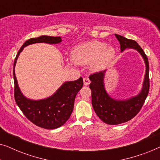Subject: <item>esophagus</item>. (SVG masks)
I'll return each instance as SVG.
<instances>
[{
  "label": "esophagus",
  "instance_id": "1",
  "mask_svg": "<svg viewBox=\"0 0 160 160\" xmlns=\"http://www.w3.org/2000/svg\"><path fill=\"white\" fill-rule=\"evenodd\" d=\"M83 81H84V84L85 86H87V85H89V83H90V80L89 79V78L87 77V76L83 78Z\"/></svg>",
  "mask_w": 160,
  "mask_h": 160
}]
</instances>
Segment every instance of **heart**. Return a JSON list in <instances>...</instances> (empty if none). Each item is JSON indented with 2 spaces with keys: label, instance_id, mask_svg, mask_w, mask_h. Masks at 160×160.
I'll list each match as a JSON object with an SVG mask.
<instances>
[{
  "label": "heart",
  "instance_id": "obj_1",
  "mask_svg": "<svg viewBox=\"0 0 160 160\" xmlns=\"http://www.w3.org/2000/svg\"><path fill=\"white\" fill-rule=\"evenodd\" d=\"M73 60L78 64H90L94 71H100L110 63L116 54L112 46L99 41H91L78 46L73 52Z\"/></svg>",
  "mask_w": 160,
  "mask_h": 160
}]
</instances>
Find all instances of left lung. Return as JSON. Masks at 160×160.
Wrapping results in <instances>:
<instances>
[{"label": "left lung", "instance_id": "8db88e82", "mask_svg": "<svg viewBox=\"0 0 160 160\" xmlns=\"http://www.w3.org/2000/svg\"><path fill=\"white\" fill-rule=\"evenodd\" d=\"M119 41L121 52L125 49H134L141 54L146 65V73L141 91L136 95L127 99H116L111 97L105 87L106 71L89 76V88L92 91V104L98 117L108 124L115 125L126 122L136 116L145 102L149 90L148 58L136 41L114 34Z\"/></svg>", "mask_w": 160, "mask_h": 160}]
</instances>
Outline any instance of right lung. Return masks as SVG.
<instances>
[{
    "label": "right lung",
    "mask_w": 160,
    "mask_h": 160,
    "mask_svg": "<svg viewBox=\"0 0 160 160\" xmlns=\"http://www.w3.org/2000/svg\"><path fill=\"white\" fill-rule=\"evenodd\" d=\"M62 41L61 37L41 36L26 41L17 53L14 62L13 76L14 81L15 101L26 117L40 128L53 130L62 126L71 117L73 110L74 101L78 91L83 87V79L65 82L55 92L43 99L33 100L25 97L18 85L15 66L19 54L24 48L30 44L45 43L57 44Z\"/></svg>",
    "instance_id": "obj_1"
}]
</instances>
